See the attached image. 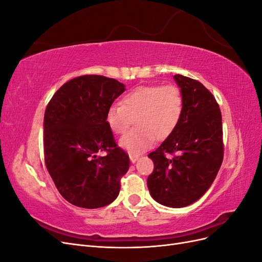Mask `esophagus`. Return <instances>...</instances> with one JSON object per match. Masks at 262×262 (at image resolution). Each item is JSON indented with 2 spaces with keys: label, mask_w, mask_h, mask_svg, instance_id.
Segmentation results:
<instances>
[{
  "label": "esophagus",
  "mask_w": 262,
  "mask_h": 262,
  "mask_svg": "<svg viewBox=\"0 0 262 262\" xmlns=\"http://www.w3.org/2000/svg\"><path fill=\"white\" fill-rule=\"evenodd\" d=\"M139 155H130V162L132 163V164H134L136 163L138 160H139Z\"/></svg>",
  "instance_id": "1"
}]
</instances>
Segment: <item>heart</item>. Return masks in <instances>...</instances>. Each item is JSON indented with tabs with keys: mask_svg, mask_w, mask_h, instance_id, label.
Segmentation results:
<instances>
[{
	"mask_svg": "<svg viewBox=\"0 0 262 262\" xmlns=\"http://www.w3.org/2000/svg\"><path fill=\"white\" fill-rule=\"evenodd\" d=\"M184 113V96L177 86H141L125 94L121 104L107 109L106 122L114 133L122 134L136 118L137 128L123 136L119 145L131 155L145 152L154 138L163 140L176 129Z\"/></svg>",
	"mask_w": 262,
	"mask_h": 262,
	"instance_id": "heart-1",
	"label": "heart"
}]
</instances>
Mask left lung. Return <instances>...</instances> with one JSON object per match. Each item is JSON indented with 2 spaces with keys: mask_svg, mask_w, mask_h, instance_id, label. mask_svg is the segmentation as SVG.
Listing matches in <instances>:
<instances>
[{
  "mask_svg": "<svg viewBox=\"0 0 262 262\" xmlns=\"http://www.w3.org/2000/svg\"><path fill=\"white\" fill-rule=\"evenodd\" d=\"M184 96V113L169 136L148 157L150 196L168 208L192 204L208 191L223 161L222 115L213 95L198 81L173 76ZM166 152L176 154L171 160Z\"/></svg>",
  "mask_w": 262,
  "mask_h": 262,
  "instance_id": "obj_1",
  "label": "left lung"
}]
</instances>
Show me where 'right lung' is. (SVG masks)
Returning a JSON list of instances; mask_svg holds the SVG:
<instances>
[{"label":"right lung","mask_w":262,"mask_h":262,"mask_svg":"<svg viewBox=\"0 0 262 262\" xmlns=\"http://www.w3.org/2000/svg\"><path fill=\"white\" fill-rule=\"evenodd\" d=\"M124 84L101 75L69 81L53 95L43 119L45 162L58 191L71 204L97 209L114 202L129 156L106 122ZM106 150V157L97 154Z\"/></svg>","instance_id":"1"}]
</instances>
